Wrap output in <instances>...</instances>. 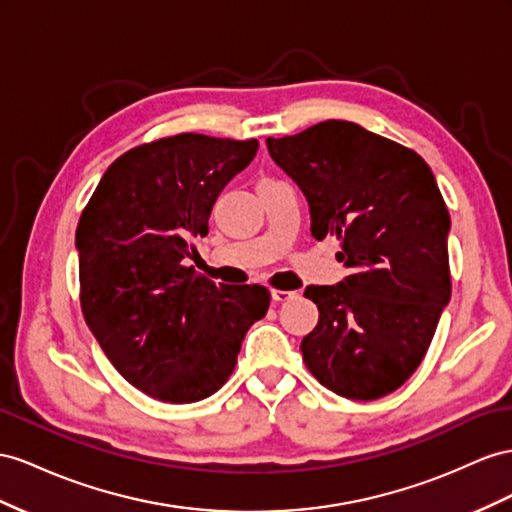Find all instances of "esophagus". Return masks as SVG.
<instances>
[{"label":"esophagus","mask_w":512,"mask_h":512,"mask_svg":"<svg viewBox=\"0 0 512 512\" xmlns=\"http://www.w3.org/2000/svg\"><path fill=\"white\" fill-rule=\"evenodd\" d=\"M274 303H285V300H294L298 294L296 292H283V290H272L270 292Z\"/></svg>","instance_id":"34e87169"}]
</instances>
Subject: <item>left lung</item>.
<instances>
[{
	"label": "left lung",
	"mask_w": 512,
	"mask_h": 512,
	"mask_svg": "<svg viewBox=\"0 0 512 512\" xmlns=\"http://www.w3.org/2000/svg\"><path fill=\"white\" fill-rule=\"evenodd\" d=\"M266 147L305 194L313 238H337L350 268L305 290L320 318L300 344L303 361L337 396H387L422 363L450 303V214L437 179L415 151L350 121Z\"/></svg>",
	"instance_id": "left-lung-1"
}]
</instances>
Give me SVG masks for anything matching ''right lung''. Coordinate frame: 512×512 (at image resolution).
Segmentation results:
<instances>
[{"instance_id":"right-lung-1","label":"right lung","mask_w":512,"mask_h":512,"mask_svg":"<svg viewBox=\"0 0 512 512\" xmlns=\"http://www.w3.org/2000/svg\"><path fill=\"white\" fill-rule=\"evenodd\" d=\"M257 140L179 134L114 160L75 231L84 320L127 383L188 404L231 376L246 331L266 316L261 285H216L186 266L218 194Z\"/></svg>"}]
</instances>
